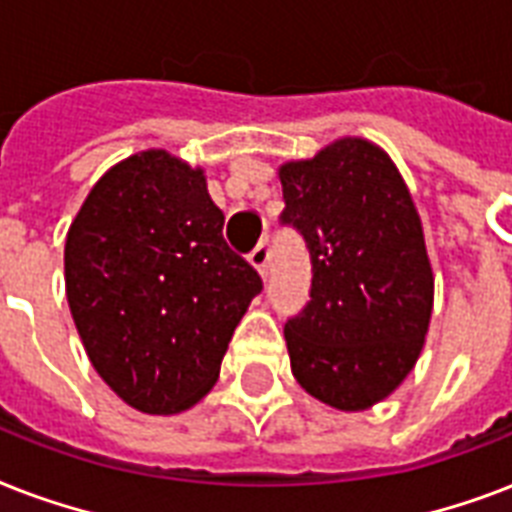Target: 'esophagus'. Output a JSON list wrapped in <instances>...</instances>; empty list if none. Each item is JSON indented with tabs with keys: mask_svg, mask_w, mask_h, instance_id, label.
<instances>
[{
	"mask_svg": "<svg viewBox=\"0 0 512 512\" xmlns=\"http://www.w3.org/2000/svg\"><path fill=\"white\" fill-rule=\"evenodd\" d=\"M249 263L255 265L257 271L265 276V273H268V263H271V247H268L265 241H260V244L249 252Z\"/></svg>",
	"mask_w": 512,
	"mask_h": 512,
	"instance_id": "1",
	"label": "esophagus"
}]
</instances>
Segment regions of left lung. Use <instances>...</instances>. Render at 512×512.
<instances>
[{
	"mask_svg": "<svg viewBox=\"0 0 512 512\" xmlns=\"http://www.w3.org/2000/svg\"><path fill=\"white\" fill-rule=\"evenodd\" d=\"M279 223L311 252V300L284 324L292 374L324 404L356 412L401 385L433 308L422 225L388 156L345 138L279 172Z\"/></svg>",
	"mask_w": 512,
	"mask_h": 512,
	"instance_id": "obj_1",
	"label": "left lung"
}]
</instances>
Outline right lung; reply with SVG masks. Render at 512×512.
<instances>
[{"label": "right lung", "mask_w": 512, "mask_h": 512, "mask_svg": "<svg viewBox=\"0 0 512 512\" xmlns=\"http://www.w3.org/2000/svg\"><path fill=\"white\" fill-rule=\"evenodd\" d=\"M201 170L143 151L100 177L66 239L68 308L108 388L146 414L215 385L263 279L223 239Z\"/></svg>", "instance_id": "right-lung-1"}]
</instances>
